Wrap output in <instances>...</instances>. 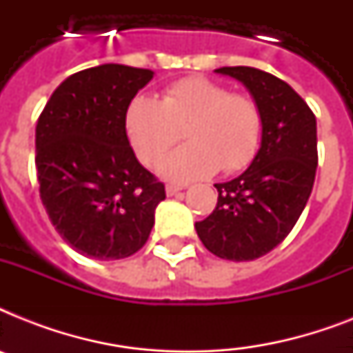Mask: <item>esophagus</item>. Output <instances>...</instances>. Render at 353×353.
<instances>
[{
  "instance_id": "1",
  "label": "esophagus",
  "mask_w": 353,
  "mask_h": 353,
  "mask_svg": "<svg viewBox=\"0 0 353 353\" xmlns=\"http://www.w3.org/2000/svg\"><path fill=\"white\" fill-rule=\"evenodd\" d=\"M179 190H183V187H179V185H166V194H168V196H174V194H177L179 192Z\"/></svg>"
}]
</instances>
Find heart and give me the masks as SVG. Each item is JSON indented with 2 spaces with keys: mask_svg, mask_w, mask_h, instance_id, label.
<instances>
[{
  "mask_svg": "<svg viewBox=\"0 0 353 353\" xmlns=\"http://www.w3.org/2000/svg\"><path fill=\"white\" fill-rule=\"evenodd\" d=\"M263 115L252 97L232 93L205 77L170 84L163 99L135 97L126 112V133L141 163L154 166L185 132L187 143L159 163L172 181H192L245 168L256 155Z\"/></svg>",
  "mask_w": 353,
  "mask_h": 353,
  "instance_id": "heart-1",
  "label": "heart"
}]
</instances>
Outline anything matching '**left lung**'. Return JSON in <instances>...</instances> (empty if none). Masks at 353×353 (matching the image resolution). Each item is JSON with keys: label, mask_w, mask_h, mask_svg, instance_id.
<instances>
[{"label": "left lung", "mask_w": 353, "mask_h": 353, "mask_svg": "<svg viewBox=\"0 0 353 353\" xmlns=\"http://www.w3.org/2000/svg\"><path fill=\"white\" fill-rule=\"evenodd\" d=\"M216 73L240 80L260 104L262 146L241 176L214 185L216 209L196 221V231L212 254L247 262L282 243L306 207L319 163L317 121L304 99L271 73L245 65Z\"/></svg>", "instance_id": "8db88e82"}]
</instances>
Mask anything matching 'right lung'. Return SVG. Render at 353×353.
Wrapping results in <instances>:
<instances>
[{
	"instance_id": "obj_1",
	"label": "right lung",
	"mask_w": 353,
	"mask_h": 353,
	"mask_svg": "<svg viewBox=\"0 0 353 353\" xmlns=\"http://www.w3.org/2000/svg\"><path fill=\"white\" fill-rule=\"evenodd\" d=\"M150 69L104 63L58 85L36 124V170L49 220L84 256L121 260L148 240L165 185L126 135L133 97Z\"/></svg>"
}]
</instances>
